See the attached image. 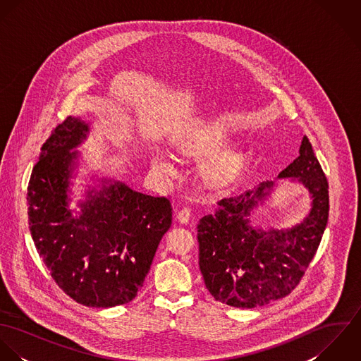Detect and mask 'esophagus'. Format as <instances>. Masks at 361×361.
<instances>
[{
	"label": "esophagus",
	"mask_w": 361,
	"mask_h": 361,
	"mask_svg": "<svg viewBox=\"0 0 361 361\" xmlns=\"http://www.w3.org/2000/svg\"><path fill=\"white\" fill-rule=\"evenodd\" d=\"M176 218H178V221H180L182 224H188L189 219H190V208H189V207H183V208L178 212Z\"/></svg>",
	"instance_id": "34e87169"
}]
</instances>
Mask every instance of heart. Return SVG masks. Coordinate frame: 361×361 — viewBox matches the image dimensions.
<instances>
[{"label":"heart","instance_id":"heart-1","mask_svg":"<svg viewBox=\"0 0 361 361\" xmlns=\"http://www.w3.org/2000/svg\"><path fill=\"white\" fill-rule=\"evenodd\" d=\"M229 142L228 135L221 128H204L196 130L185 137L179 145L178 150L180 154L192 158H206L204 175L211 183H226L231 180L242 166V155L235 150H225L219 153ZM153 164L161 172L171 173L173 166L168 155L162 152H155Z\"/></svg>","mask_w":361,"mask_h":361}]
</instances>
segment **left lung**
<instances>
[{"label":"left lung","mask_w":361,"mask_h":361,"mask_svg":"<svg viewBox=\"0 0 361 361\" xmlns=\"http://www.w3.org/2000/svg\"><path fill=\"white\" fill-rule=\"evenodd\" d=\"M279 178L298 179L309 189L307 218L286 231H264L249 224L250 211L274 182L238 197L222 199L197 225L199 265L208 292L228 306L253 309L288 296L302 281L324 235L329 196L326 176L305 136L299 157Z\"/></svg>","instance_id":"obj_1"}]
</instances>
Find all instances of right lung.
Segmentation results:
<instances>
[{
	"label": "right lung",
	"instance_id": "right-lung-1",
	"mask_svg": "<svg viewBox=\"0 0 361 361\" xmlns=\"http://www.w3.org/2000/svg\"><path fill=\"white\" fill-rule=\"evenodd\" d=\"M89 126L68 116L42 146L27 186L29 229L55 283L75 302L114 307L143 286L161 238L172 224L166 197L133 192L121 182L89 193L79 215L68 208L76 152Z\"/></svg>",
	"mask_w": 361,
	"mask_h": 361
}]
</instances>
